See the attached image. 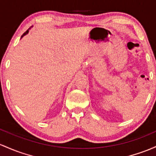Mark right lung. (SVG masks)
<instances>
[{
	"instance_id": "1",
	"label": "right lung",
	"mask_w": 156,
	"mask_h": 156,
	"mask_svg": "<svg viewBox=\"0 0 156 156\" xmlns=\"http://www.w3.org/2000/svg\"><path fill=\"white\" fill-rule=\"evenodd\" d=\"M29 30H30V29H29ZM29 30H27V31H26V32H24V33H23V35H22V36H21V37H23V36H24V35H27V33H28V32H29Z\"/></svg>"
}]
</instances>
